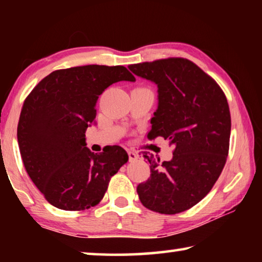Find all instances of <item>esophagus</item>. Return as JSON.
I'll list each match as a JSON object with an SVG mask.
<instances>
[{
	"instance_id": "1",
	"label": "esophagus",
	"mask_w": 262,
	"mask_h": 262,
	"mask_svg": "<svg viewBox=\"0 0 262 262\" xmlns=\"http://www.w3.org/2000/svg\"><path fill=\"white\" fill-rule=\"evenodd\" d=\"M128 157H129V162H135L137 161V158H139V155H137V152H135L134 150H129V151H128Z\"/></svg>"
}]
</instances>
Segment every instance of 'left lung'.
I'll return each mask as SVG.
<instances>
[{
	"mask_svg": "<svg viewBox=\"0 0 262 262\" xmlns=\"http://www.w3.org/2000/svg\"><path fill=\"white\" fill-rule=\"evenodd\" d=\"M158 88L150 140L162 136L174 147L171 161L143 154L150 178L137 186L145 208L173 215L210 192L227 162L231 117L224 92L214 79L181 57L128 66Z\"/></svg>",
	"mask_w": 262,
	"mask_h": 262,
	"instance_id": "left-lung-1",
	"label": "left lung"
}]
</instances>
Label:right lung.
<instances>
[{"label":"right lung","instance_id":"1","mask_svg":"<svg viewBox=\"0 0 262 262\" xmlns=\"http://www.w3.org/2000/svg\"><path fill=\"white\" fill-rule=\"evenodd\" d=\"M135 82L122 66L89 64L55 70L25 99L17 140L25 170L46 200L62 210L98 205L110 178L128 161L113 145L95 154L85 130L96 123V104L113 83Z\"/></svg>","mask_w":262,"mask_h":262}]
</instances>
